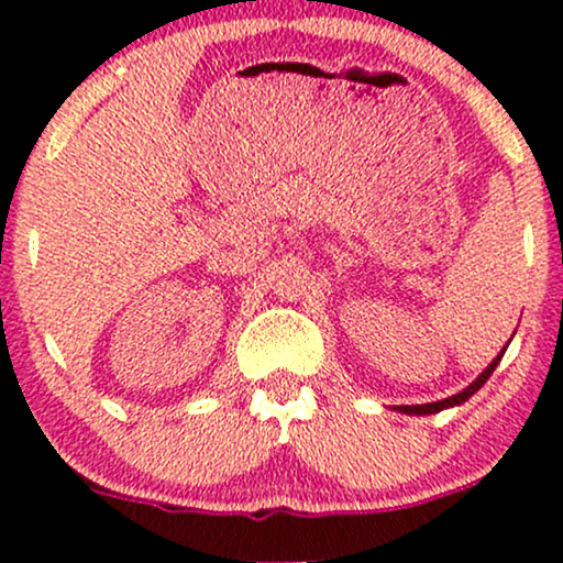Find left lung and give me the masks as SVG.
I'll list each match as a JSON object with an SVG mask.
<instances>
[{"label": "left lung", "mask_w": 563, "mask_h": 563, "mask_svg": "<svg viewBox=\"0 0 563 563\" xmlns=\"http://www.w3.org/2000/svg\"><path fill=\"white\" fill-rule=\"evenodd\" d=\"M510 339H514V335H510ZM508 344H510V341H508ZM508 344L500 349V354H497V357L493 360V363H489L487 367H484V371L479 373V376H476V380H471V384H468L466 389H463V391L452 394V397H448V399H439V402H426V405H397V407H394V410H397V412H405V416H431V412H439V410H448V407H457V405H463V402H466V399L474 397V394L479 391L484 384H487V378L493 376L495 367L500 365V360H503V354H506Z\"/></svg>", "instance_id": "1"}]
</instances>
